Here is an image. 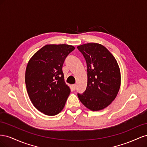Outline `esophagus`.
<instances>
[{
  "label": "esophagus",
  "instance_id": "34e87169",
  "mask_svg": "<svg viewBox=\"0 0 147 147\" xmlns=\"http://www.w3.org/2000/svg\"><path fill=\"white\" fill-rule=\"evenodd\" d=\"M72 88H73V89H74V90H76V88H77L76 84H72Z\"/></svg>",
  "mask_w": 147,
  "mask_h": 147
}]
</instances>
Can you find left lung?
Segmentation results:
<instances>
[{
	"mask_svg": "<svg viewBox=\"0 0 147 147\" xmlns=\"http://www.w3.org/2000/svg\"><path fill=\"white\" fill-rule=\"evenodd\" d=\"M85 59L88 82L86 90L77 95L82 103L92 111L107 107L117 97L121 75L114 56L103 45L95 43L77 47Z\"/></svg>",
	"mask_w": 147,
	"mask_h": 147,
	"instance_id": "left-lung-1",
	"label": "left lung"
}]
</instances>
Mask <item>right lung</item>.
<instances>
[{"instance_id":"obj_1","label":"right lung","mask_w":147,"mask_h":147,"mask_svg":"<svg viewBox=\"0 0 147 147\" xmlns=\"http://www.w3.org/2000/svg\"><path fill=\"white\" fill-rule=\"evenodd\" d=\"M75 50L72 45H47L31 57L25 82L29 98L40 112L49 116L63 109L70 90L64 82V62Z\"/></svg>"}]
</instances>
